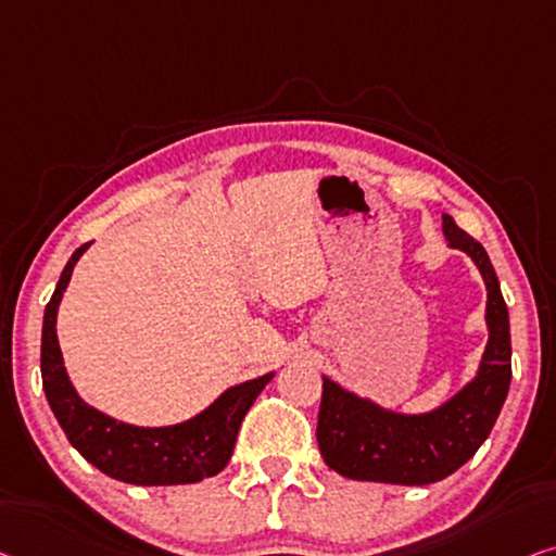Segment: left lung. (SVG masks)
Wrapping results in <instances>:
<instances>
[{"instance_id":"1","label":"left lung","mask_w":556,"mask_h":556,"mask_svg":"<svg viewBox=\"0 0 556 556\" xmlns=\"http://www.w3.org/2000/svg\"><path fill=\"white\" fill-rule=\"evenodd\" d=\"M450 247L467 252L486 285V342L477 377L427 414H396L325 377L317 442L327 467L346 479L421 486L450 477L490 437L511 382L509 312L484 247L442 217Z\"/></svg>"}]
</instances>
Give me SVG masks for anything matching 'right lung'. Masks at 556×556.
<instances>
[{"instance_id":"obj_1","label":"right lung","mask_w":556,"mask_h":556,"mask_svg":"<svg viewBox=\"0 0 556 556\" xmlns=\"http://www.w3.org/2000/svg\"><path fill=\"white\" fill-rule=\"evenodd\" d=\"M87 247L81 244L66 262L41 327V387L66 439L99 471L127 484H192L219 475L235 452L244 414L275 375L227 389L212 407L174 427H131L89 407L66 377L54 327L74 264Z\"/></svg>"}]
</instances>
